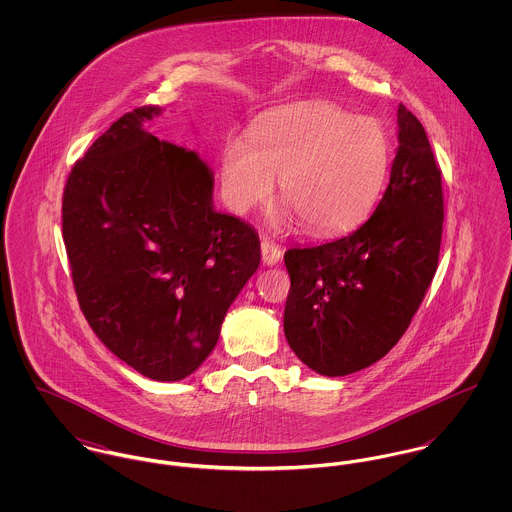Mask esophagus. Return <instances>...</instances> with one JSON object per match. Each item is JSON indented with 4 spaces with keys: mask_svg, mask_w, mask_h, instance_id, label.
<instances>
[{
    "mask_svg": "<svg viewBox=\"0 0 512 512\" xmlns=\"http://www.w3.org/2000/svg\"><path fill=\"white\" fill-rule=\"evenodd\" d=\"M260 250H262V262L266 266H274V264H278L282 260V248L276 242L268 240V238L262 240Z\"/></svg>",
    "mask_w": 512,
    "mask_h": 512,
    "instance_id": "esophagus-1",
    "label": "esophagus"
}]
</instances>
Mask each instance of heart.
Segmentation results:
<instances>
[{"label":"heart","mask_w":512,"mask_h":512,"mask_svg":"<svg viewBox=\"0 0 512 512\" xmlns=\"http://www.w3.org/2000/svg\"><path fill=\"white\" fill-rule=\"evenodd\" d=\"M390 169V138L370 116L327 100L286 106L254 132L230 136L220 155L228 207L240 215L266 205L280 179L288 217L319 236L341 234L370 215Z\"/></svg>","instance_id":"heart-1"}]
</instances>
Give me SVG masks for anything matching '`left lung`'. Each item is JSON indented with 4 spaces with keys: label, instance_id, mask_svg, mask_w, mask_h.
<instances>
[{
    "label": "left lung",
    "instance_id": "left-lung-1",
    "mask_svg": "<svg viewBox=\"0 0 512 512\" xmlns=\"http://www.w3.org/2000/svg\"><path fill=\"white\" fill-rule=\"evenodd\" d=\"M441 171L420 120L398 106L388 187L365 224L284 254L292 280L284 333L303 365L345 376L380 361L404 335L438 270Z\"/></svg>",
    "mask_w": 512,
    "mask_h": 512
}]
</instances>
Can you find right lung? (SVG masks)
<instances>
[{"label": "right lung", "instance_id": "1", "mask_svg": "<svg viewBox=\"0 0 512 512\" xmlns=\"http://www.w3.org/2000/svg\"><path fill=\"white\" fill-rule=\"evenodd\" d=\"M161 112L124 114L74 163L63 238L96 337L147 378L175 382L213 353L260 266V238L215 211L213 171L197 151L147 132Z\"/></svg>", "mask_w": 512, "mask_h": 512}]
</instances>
